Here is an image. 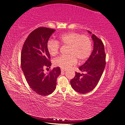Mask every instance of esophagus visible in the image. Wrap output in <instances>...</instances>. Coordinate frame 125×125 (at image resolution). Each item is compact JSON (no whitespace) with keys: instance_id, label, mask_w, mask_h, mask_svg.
<instances>
[{"instance_id":"esophagus-1","label":"esophagus","mask_w":125,"mask_h":125,"mask_svg":"<svg viewBox=\"0 0 125 125\" xmlns=\"http://www.w3.org/2000/svg\"><path fill=\"white\" fill-rule=\"evenodd\" d=\"M66 71V69H63V68H61V72L62 73H64V72Z\"/></svg>"}]
</instances>
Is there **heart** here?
<instances>
[{"label": "heart", "instance_id": "heart-1", "mask_svg": "<svg viewBox=\"0 0 125 125\" xmlns=\"http://www.w3.org/2000/svg\"><path fill=\"white\" fill-rule=\"evenodd\" d=\"M69 45L67 56H60L54 61L55 66L63 69L68 68L77 62H84L91 54L92 44L89 37L77 32H71L62 34L58 36V41L50 40L47 43V49L50 54L54 56L58 53L59 43Z\"/></svg>", "mask_w": 125, "mask_h": 125}]
</instances>
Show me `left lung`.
Segmentation results:
<instances>
[{"mask_svg":"<svg viewBox=\"0 0 125 125\" xmlns=\"http://www.w3.org/2000/svg\"><path fill=\"white\" fill-rule=\"evenodd\" d=\"M91 34L92 33L88 31ZM93 50L86 62L79 67L83 73H75L70 84L75 91L85 94L92 91L99 83L106 64V55L102 41L92 34Z\"/></svg>","mask_w":125,"mask_h":125,"instance_id":"8db88e82","label":"left lung"}]
</instances>
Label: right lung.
I'll list each match as a JSON object with an SVG mask.
<instances>
[{"mask_svg": "<svg viewBox=\"0 0 125 125\" xmlns=\"http://www.w3.org/2000/svg\"><path fill=\"white\" fill-rule=\"evenodd\" d=\"M55 31L44 27L34 30L25 40L21 52V65L26 80L33 91L40 95H48L54 91L57 78L61 73L58 67L48 73H44L52 65L47 43Z\"/></svg>", "mask_w": 125, "mask_h": 125, "instance_id": "obj_1", "label": "right lung"}]
</instances>
